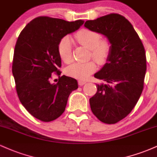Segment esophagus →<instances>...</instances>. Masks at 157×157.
Here are the masks:
<instances>
[{"label":"esophagus","instance_id":"34e87169","mask_svg":"<svg viewBox=\"0 0 157 157\" xmlns=\"http://www.w3.org/2000/svg\"><path fill=\"white\" fill-rule=\"evenodd\" d=\"M86 81H85V80H79L78 81V84L80 85V86H83V85L86 84Z\"/></svg>","mask_w":157,"mask_h":157}]
</instances>
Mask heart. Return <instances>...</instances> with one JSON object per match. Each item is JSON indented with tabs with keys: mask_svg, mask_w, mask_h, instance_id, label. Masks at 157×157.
I'll use <instances>...</instances> for the list:
<instances>
[{
	"mask_svg": "<svg viewBox=\"0 0 157 157\" xmlns=\"http://www.w3.org/2000/svg\"><path fill=\"white\" fill-rule=\"evenodd\" d=\"M97 32L87 29H82L75 34V38L78 44L90 49L91 57L98 64L103 65L107 62L111 54V44L108 40H100ZM60 57L63 62L68 63L71 60L72 44L68 36L60 40L57 46ZM96 70V65L93 61L84 63H75L66 68V75L77 79L86 80Z\"/></svg>",
	"mask_w": 157,
	"mask_h": 157,
	"instance_id": "1",
	"label": "heart"
}]
</instances>
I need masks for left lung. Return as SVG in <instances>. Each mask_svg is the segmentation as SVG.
Segmentation results:
<instances>
[{
	"instance_id": "8db88e82",
	"label": "left lung",
	"mask_w": 157,
	"mask_h": 157,
	"mask_svg": "<svg viewBox=\"0 0 157 157\" xmlns=\"http://www.w3.org/2000/svg\"><path fill=\"white\" fill-rule=\"evenodd\" d=\"M85 27L105 35L111 44L107 63L94 77L103 81L89 100L91 111L100 121L114 124L131 113L143 90L146 56L131 23L119 14L87 21Z\"/></svg>"
}]
</instances>
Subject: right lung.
<instances>
[{
	"mask_svg": "<svg viewBox=\"0 0 157 157\" xmlns=\"http://www.w3.org/2000/svg\"><path fill=\"white\" fill-rule=\"evenodd\" d=\"M84 21L68 22L40 16L30 21L16 42L12 74L17 96L28 112L43 122L55 120L64 112L68 98L78 88L72 77L60 76L61 58L57 46L64 36L75 32ZM59 82H50L51 75Z\"/></svg>",
	"mask_w": 157,
	"mask_h": 157,
	"instance_id": "add662e5",
	"label": "right lung"
}]
</instances>
